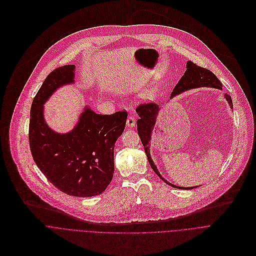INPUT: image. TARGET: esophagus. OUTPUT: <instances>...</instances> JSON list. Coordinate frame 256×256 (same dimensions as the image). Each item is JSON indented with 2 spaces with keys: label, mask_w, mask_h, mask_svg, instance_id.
<instances>
[{
  "label": "esophagus",
  "mask_w": 256,
  "mask_h": 256,
  "mask_svg": "<svg viewBox=\"0 0 256 256\" xmlns=\"http://www.w3.org/2000/svg\"><path fill=\"white\" fill-rule=\"evenodd\" d=\"M127 126L128 127H134L135 126V124H136V120H135V117L133 116V115H130L129 117H128V119H127Z\"/></svg>",
  "instance_id": "obj_1"
}]
</instances>
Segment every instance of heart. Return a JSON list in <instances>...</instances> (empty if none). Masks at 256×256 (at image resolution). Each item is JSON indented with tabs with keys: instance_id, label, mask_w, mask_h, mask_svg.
<instances>
[{
	"instance_id": "heart-1",
	"label": "heart",
	"mask_w": 256,
	"mask_h": 256,
	"mask_svg": "<svg viewBox=\"0 0 256 256\" xmlns=\"http://www.w3.org/2000/svg\"><path fill=\"white\" fill-rule=\"evenodd\" d=\"M156 96V90L153 88H146L144 90L141 94H140V98H144V100H150Z\"/></svg>"
}]
</instances>
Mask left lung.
<instances>
[{
	"label": "left lung",
	"mask_w": 256,
	"mask_h": 256,
	"mask_svg": "<svg viewBox=\"0 0 256 256\" xmlns=\"http://www.w3.org/2000/svg\"><path fill=\"white\" fill-rule=\"evenodd\" d=\"M202 86H210V88H219L222 90V84L221 82L218 80V78L209 70L200 68L198 66H196V64H194L192 62L188 60L186 62V70L184 72V74L180 78V80H178V82L176 84V86H174L172 94H170V98L182 94V92L188 90L190 88H202ZM225 98L228 100V103L230 105V108L233 109V104H232V98L228 94H224ZM136 112L139 116L140 119L137 120V132L138 135L141 139V142L144 146V151L147 156V160L148 162L150 164V166L152 168V170H154V172L168 186L176 188H180V190H192L194 186L192 188H182V186H174L170 182H168L166 178H164L162 176V174H160L156 166L153 162L151 156H150V139H151V135L152 132L154 131V127L158 121V114L160 112V107L158 104L154 103H147V104H141L136 108Z\"/></svg>",
	"instance_id": "obj_1"
}]
</instances>
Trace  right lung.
Here are the masks:
<instances>
[{"label":"right lung","instance_id":"obj_1","mask_svg":"<svg viewBox=\"0 0 256 256\" xmlns=\"http://www.w3.org/2000/svg\"><path fill=\"white\" fill-rule=\"evenodd\" d=\"M74 64L51 72L30 110L29 144L33 160L46 178L62 192L94 196L103 192L114 174V147L125 129L127 112L100 115L86 107L76 127L66 134L51 130L43 105L58 88L74 82Z\"/></svg>","mask_w":256,"mask_h":256}]
</instances>
